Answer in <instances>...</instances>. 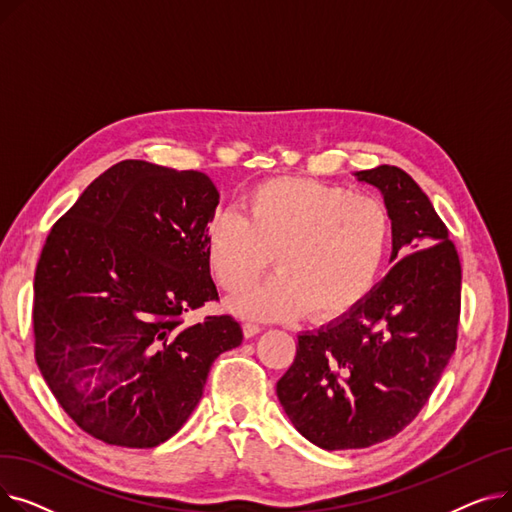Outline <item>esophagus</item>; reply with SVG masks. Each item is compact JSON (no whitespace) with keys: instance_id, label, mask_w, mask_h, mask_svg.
Listing matches in <instances>:
<instances>
[{"instance_id":"esophagus-1","label":"esophagus","mask_w":512,"mask_h":512,"mask_svg":"<svg viewBox=\"0 0 512 512\" xmlns=\"http://www.w3.org/2000/svg\"><path fill=\"white\" fill-rule=\"evenodd\" d=\"M242 332H245L247 338H253L261 332V326L255 324V321H245V324H242Z\"/></svg>"}]
</instances>
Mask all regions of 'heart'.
I'll list each match as a JSON object with an SVG mask.
<instances>
[{
    "instance_id": "1",
    "label": "heart",
    "mask_w": 512,
    "mask_h": 512,
    "mask_svg": "<svg viewBox=\"0 0 512 512\" xmlns=\"http://www.w3.org/2000/svg\"><path fill=\"white\" fill-rule=\"evenodd\" d=\"M242 215L207 224L211 274L228 292L251 286L272 261L278 274L240 292L232 307L251 317L317 321L344 315L373 288L390 245L384 203L309 178L265 180L242 197Z\"/></svg>"
}]
</instances>
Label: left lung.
Returning <instances> with one entry per match:
<instances>
[{"label": "left lung", "mask_w": 512, "mask_h": 512, "mask_svg": "<svg viewBox=\"0 0 512 512\" xmlns=\"http://www.w3.org/2000/svg\"><path fill=\"white\" fill-rule=\"evenodd\" d=\"M384 197L394 263L351 311L299 334L276 392L288 419L324 450L367 448L402 432L456 348L461 261L419 184L396 166L355 174Z\"/></svg>", "instance_id": "1"}]
</instances>
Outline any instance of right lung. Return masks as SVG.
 <instances>
[{
    "label": "right lung",
    "mask_w": 512,
    "mask_h": 512,
    "mask_svg": "<svg viewBox=\"0 0 512 512\" xmlns=\"http://www.w3.org/2000/svg\"><path fill=\"white\" fill-rule=\"evenodd\" d=\"M220 203L197 170L126 159L53 224L35 272V359L89 436L153 448L191 417L213 361L242 342L218 301L205 232Z\"/></svg>",
    "instance_id": "right-lung-1"
}]
</instances>
